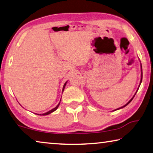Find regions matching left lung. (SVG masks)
Segmentation results:
<instances>
[{"instance_id": "obj_1", "label": "left lung", "mask_w": 153, "mask_h": 153, "mask_svg": "<svg viewBox=\"0 0 153 153\" xmlns=\"http://www.w3.org/2000/svg\"><path fill=\"white\" fill-rule=\"evenodd\" d=\"M141 71H142V72H141V80H140V84H141V83H142V65H141ZM138 88H137V90H138ZM137 90L136 93H137ZM136 93H135V94H136ZM135 94H134V96H133V97H132L131 99H130V100H129V102H128L127 103H126L125 105H123V107H121V108H118V109H116V110H120V109H121V108H125L126 105H128V104H129V103L131 102V101H132V99H133V97H135Z\"/></svg>"}]
</instances>
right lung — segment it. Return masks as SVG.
I'll list each match as a JSON object with an SVG mask.
<instances>
[{"instance_id":"obj_1","label":"right lung","mask_w":153,"mask_h":153,"mask_svg":"<svg viewBox=\"0 0 153 153\" xmlns=\"http://www.w3.org/2000/svg\"><path fill=\"white\" fill-rule=\"evenodd\" d=\"M67 82H66L65 83V84H64V86H63V88H62V93H63V91H64V89H65V86H66V84H67ZM60 100H61V99H60ZM60 102H59V103L58 104V105L56 106V107L54 108H53L52 110H50L49 111H48V112H46V113H44V114H38V115H40V116H42V115H43V116H45V115H48V114H51L52 112H53V111H54L55 110H57V108H59V105H60Z\"/></svg>"}]
</instances>
